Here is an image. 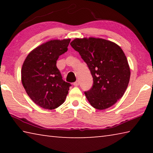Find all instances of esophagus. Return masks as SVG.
Segmentation results:
<instances>
[{
    "label": "esophagus",
    "mask_w": 153,
    "mask_h": 153,
    "mask_svg": "<svg viewBox=\"0 0 153 153\" xmlns=\"http://www.w3.org/2000/svg\"><path fill=\"white\" fill-rule=\"evenodd\" d=\"M79 81H76V82H75L74 83V86H79Z\"/></svg>",
    "instance_id": "esophagus-1"
}]
</instances>
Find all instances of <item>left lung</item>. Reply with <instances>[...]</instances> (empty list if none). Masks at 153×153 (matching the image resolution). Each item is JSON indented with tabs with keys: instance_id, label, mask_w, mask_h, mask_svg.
Returning a JSON list of instances; mask_svg holds the SVG:
<instances>
[{
	"instance_id": "obj_1",
	"label": "left lung",
	"mask_w": 153,
	"mask_h": 153,
	"mask_svg": "<svg viewBox=\"0 0 153 153\" xmlns=\"http://www.w3.org/2000/svg\"><path fill=\"white\" fill-rule=\"evenodd\" d=\"M87 64L93 77L92 88L85 92L93 107L103 110L121 98L128 88L130 69L122 49L102 38H76L70 43Z\"/></svg>"
}]
</instances>
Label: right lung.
<instances>
[{
    "label": "right lung",
    "mask_w": 153,
    "mask_h": 153,
    "mask_svg": "<svg viewBox=\"0 0 153 153\" xmlns=\"http://www.w3.org/2000/svg\"><path fill=\"white\" fill-rule=\"evenodd\" d=\"M71 39L52 40L28 54L22 68V82L30 98L45 109H55L65 102L69 83L56 67L59 56L67 51Z\"/></svg>",
    "instance_id": "1"
}]
</instances>
